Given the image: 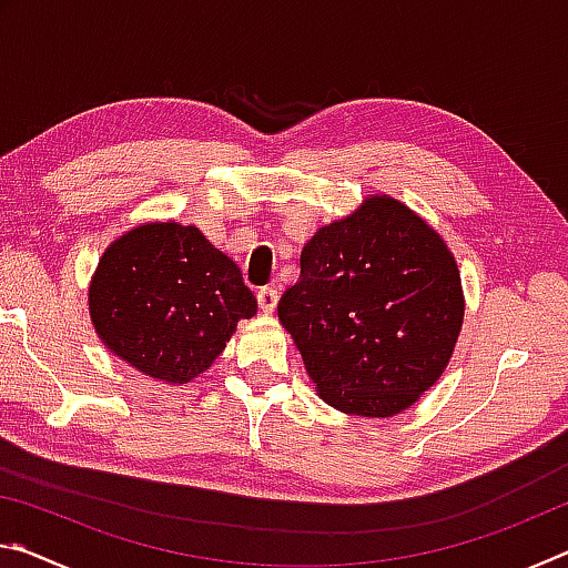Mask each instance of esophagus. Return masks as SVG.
Instances as JSON below:
<instances>
[{
  "label": "esophagus",
  "instance_id": "34e87169",
  "mask_svg": "<svg viewBox=\"0 0 568 568\" xmlns=\"http://www.w3.org/2000/svg\"><path fill=\"white\" fill-rule=\"evenodd\" d=\"M257 305H261L263 313H273L275 305H277L275 287H261V291H257Z\"/></svg>",
  "mask_w": 568,
  "mask_h": 568
}]
</instances>
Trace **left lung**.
I'll return each mask as SVG.
<instances>
[{"label":"left lung","mask_w":568,"mask_h":568,"mask_svg":"<svg viewBox=\"0 0 568 568\" xmlns=\"http://www.w3.org/2000/svg\"><path fill=\"white\" fill-rule=\"evenodd\" d=\"M277 318L328 406L396 416L454 353L464 323L458 265L406 205L368 197L307 240L301 281L283 293Z\"/></svg>","instance_id":"left-lung-1"}]
</instances>
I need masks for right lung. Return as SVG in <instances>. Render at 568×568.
Returning a JSON list of instances; mask_svg holds the SVG:
<instances>
[{"instance_id":"add662e5","label":"right lung","mask_w":568,"mask_h":568,"mask_svg":"<svg viewBox=\"0 0 568 568\" xmlns=\"http://www.w3.org/2000/svg\"><path fill=\"white\" fill-rule=\"evenodd\" d=\"M255 295L240 267L192 225L148 223L104 250L90 285L102 343L145 376L187 383L223 353Z\"/></svg>"}]
</instances>
